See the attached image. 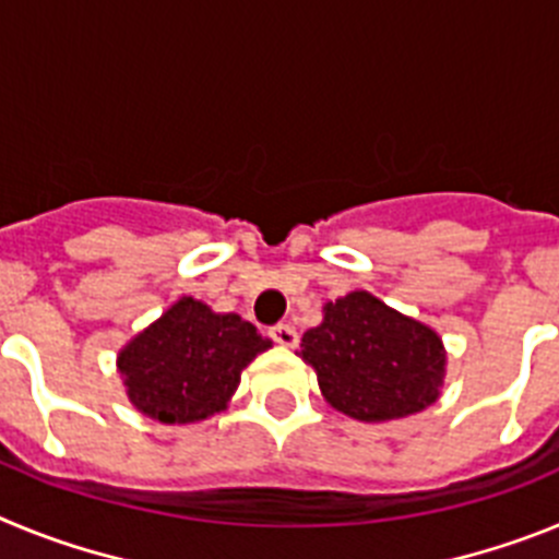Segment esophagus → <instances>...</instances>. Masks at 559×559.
<instances>
[{
  "instance_id": "34e87169",
  "label": "esophagus",
  "mask_w": 559,
  "mask_h": 559,
  "mask_svg": "<svg viewBox=\"0 0 559 559\" xmlns=\"http://www.w3.org/2000/svg\"><path fill=\"white\" fill-rule=\"evenodd\" d=\"M269 335L276 341V344H280V347H296V338H299L294 330V324H288V322L274 324V328L269 330Z\"/></svg>"
}]
</instances>
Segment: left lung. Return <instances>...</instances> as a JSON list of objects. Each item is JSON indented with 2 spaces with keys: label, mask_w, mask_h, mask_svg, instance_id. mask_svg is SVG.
<instances>
[{
  "label": "left lung",
  "mask_w": 559,
  "mask_h": 559,
  "mask_svg": "<svg viewBox=\"0 0 559 559\" xmlns=\"http://www.w3.org/2000/svg\"><path fill=\"white\" fill-rule=\"evenodd\" d=\"M299 355L330 406L367 423L423 412L445 378L439 335L367 290L324 305V322L302 335Z\"/></svg>",
  "instance_id": "obj_1"
}]
</instances>
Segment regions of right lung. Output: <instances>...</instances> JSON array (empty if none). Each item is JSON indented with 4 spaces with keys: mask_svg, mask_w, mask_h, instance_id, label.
<instances>
[{
    "mask_svg": "<svg viewBox=\"0 0 559 559\" xmlns=\"http://www.w3.org/2000/svg\"><path fill=\"white\" fill-rule=\"evenodd\" d=\"M271 341L237 313H212L190 296L120 353L128 397L159 423H199L226 406L240 372Z\"/></svg>",
    "mask_w": 559,
    "mask_h": 559,
    "instance_id": "1",
    "label": "right lung"
}]
</instances>
